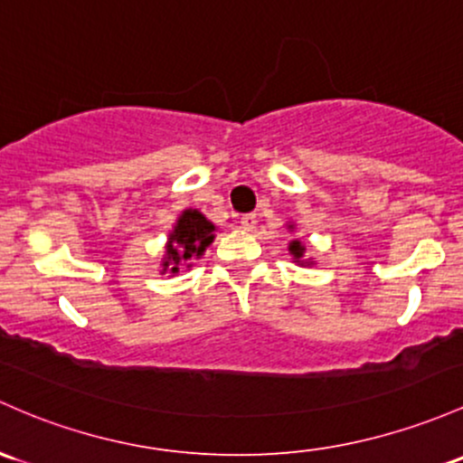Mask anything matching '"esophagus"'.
Segmentation results:
<instances>
[{
    "label": "esophagus",
    "mask_w": 463,
    "mask_h": 463,
    "mask_svg": "<svg viewBox=\"0 0 463 463\" xmlns=\"http://www.w3.org/2000/svg\"><path fill=\"white\" fill-rule=\"evenodd\" d=\"M240 223H241V228H244V231H252V228H255V223H257V215H255V213H248V215H241Z\"/></svg>",
    "instance_id": "obj_1"
}]
</instances>
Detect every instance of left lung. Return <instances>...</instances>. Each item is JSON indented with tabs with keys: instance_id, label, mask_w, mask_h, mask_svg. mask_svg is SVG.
<instances>
[{
	"instance_id": "1",
	"label": "left lung",
	"mask_w": 463,
	"mask_h": 463,
	"mask_svg": "<svg viewBox=\"0 0 463 463\" xmlns=\"http://www.w3.org/2000/svg\"><path fill=\"white\" fill-rule=\"evenodd\" d=\"M288 250H290V255H293V260L297 261V264H299L301 261V257H304V250H306V246L301 244V241H293V244L288 246ZM301 264H304V261H301ZM306 264H308V261H306Z\"/></svg>"
}]
</instances>
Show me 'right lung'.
Wrapping results in <instances>:
<instances>
[{
  "label": "right lung",
  "instance_id": "add662e5",
  "mask_svg": "<svg viewBox=\"0 0 463 463\" xmlns=\"http://www.w3.org/2000/svg\"><path fill=\"white\" fill-rule=\"evenodd\" d=\"M215 223L208 222L197 208H188L177 217V223L170 231L166 257L162 261V272H179L182 266H191L188 261L199 260L208 246L215 240Z\"/></svg>",
  "mask_w": 463,
  "mask_h": 463
}]
</instances>
